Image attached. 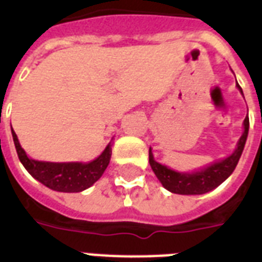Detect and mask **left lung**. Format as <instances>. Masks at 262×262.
I'll return each mask as SVG.
<instances>
[{
	"label": "left lung",
	"mask_w": 262,
	"mask_h": 262,
	"mask_svg": "<svg viewBox=\"0 0 262 262\" xmlns=\"http://www.w3.org/2000/svg\"><path fill=\"white\" fill-rule=\"evenodd\" d=\"M238 90L242 92V88L236 83ZM244 135L241 136L239 141L236 144L235 151L226 159L215 162L211 166L194 172H178L174 171L167 166L158 163L154 159L151 148H149V164L154 170L155 175L168 191L177 193V194H204L208 191L213 190L222 182L232 174L235 170L236 164L239 162V158L242 155L245 148V143L248 139L249 133V117H246L244 121Z\"/></svg>",
	"instance_id": "1"
}]
</instances>
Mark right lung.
Returning a JSON list of instances; mask_svg holds the SVG:
<instances>
[{"instance_id": "obj_1", "label": "right lung", "mask_w": 262, "mask_h": 262, "mask_svg": "<svg viewBox=\"0 0 262 262\" xmlns=\"http://www.w3.org/2000/svg\"><path fill=\"white\" fill-rule=\"evenodd\" d=\"M12 136H13V143L18 159L23 166L36 181L43 183L51 190L63 191V193H79L85 190L102 177L110 163L111 143L96 159L90 163H80V162L53 163V162H39L28 158L26 151L18 143L17 136L13 129H12Z\"/></svg>"}]
</instances>
